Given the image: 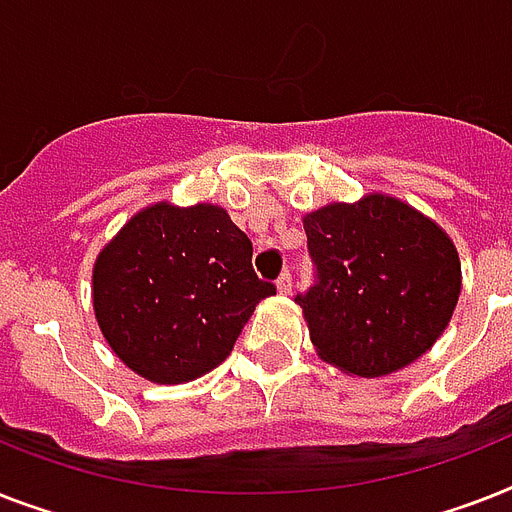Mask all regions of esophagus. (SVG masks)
Wrapping results in <instances>:
<instances>
[{
    "label": "esophagus",
    "mask_w": 512,
    "mask_h": 512,
    "mask_svg": "<svg viewBox=\"0 0 512 512\" xmlns=\"http://www.w3.org/2000/svg\"><path fill=\"white\" fill-rule=\"evenodd\" d=\"M290 290H293V280H290L288 272H282V275L277 277V293H282V296H290Z\"/></svg>",
    "instance_id": "obj_1"
}]
</instances>
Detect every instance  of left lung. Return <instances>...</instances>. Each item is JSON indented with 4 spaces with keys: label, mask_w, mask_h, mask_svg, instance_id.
Masks as SVG:
<instances>
[{
    "label": "left lung",
    "mask_w": 512,
    "mask_h": 512,
    "mask_svg": "<svg viewBox=\"0 0 512 512\" xmlns=\"http://www.w3.org/2000/svg\"><path fill=\"white\" fill-rule=\"evenodd\" d=\"M317 285L296 301L317 357L354 378H383L423 357L463 290L452 237L383 192L304 216Z\"/></svg>",
    "instance_id": "obj_1"
}]
</instances>
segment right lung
Returning a JSON list of instances; mask_svg holds the SVG:
<instances>
[{
	"instance_id": "add662e5",
	"label": "right lung",
	"mask_w": 512,
	"mask_h": 512,
	"mask_svg": "<svg viewBox=\"0 0 512 512\" xmlns=\"http://www.w3.org/2000/svg\"><path fill=\"white\" fill-rule=\"evenodd\" d=\"M253 245L214 203H150L102 245L92 269L94 320L121 362L161 386L190 383L230 357L264 298Z\"/></svg>"
}]
</instances>
